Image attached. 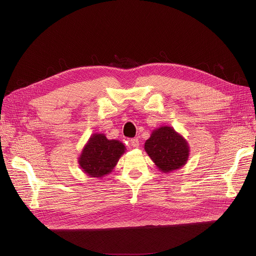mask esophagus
Wrapping results in <instances>:
<instances>
[{
    "label": "esophagus",
    "instance_id": "obj_1",
    "mask_svg": "<svg viewBox=\"0 0 256 256\" xmlns=\"http://www.w3.org/2000/svg\"><path fill=\"white\" fill-rule=\"evenodd\" d=\"M130 146H132V147H138L139 146V139L138 138H132V139H130Z\"/></svg>",
    "mask_w": 256,
    "mask_h": 256
}]
</instances>
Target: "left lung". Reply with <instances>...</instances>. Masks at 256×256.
Instances as JSON below:
<instances>
[{"mask_svg":"<svg viewBox=\"0 0 256 256\" xmlns=\"http://www.w3.org/2000/svg\"><path fill=\"white\" fill-rule=\"evenodd\" d=\"M145 152L158 170L169 173L182 168L189 158V145L171 126H160L146 140Z\"/></svg>","mask_w":256,"mask_h":256,"instance_id":"1","label":"left lung"}]
</instances>
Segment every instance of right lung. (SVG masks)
Masks as SVG:
<instances>
[{
  "label": "right lung",
  "instance_id": "obj_1",
  "mask_svg": "<svg viewBox=\"0 0 256 256\" xmlns=\"http://www.w3.org/2000/svg\"><path fill=\"white\" fill-rule=\"evenodd\" d=\"M126 146L118 140H109L104 134H93L78 158L80 167L91 178H100L113 171Z\"/></svg>",
  "mask_w": 256,
  "mask_h": 256
}]
</instances>
